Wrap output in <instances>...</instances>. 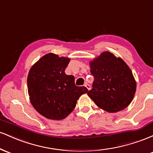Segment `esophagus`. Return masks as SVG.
Wrapping results in <instances>:
<instances>
[{
  "label": "esophagus",
  "instance_id": "obj_1",
  "mask_svg": "<svg viewBox=\"0 0 153 153\" xmlns=\"http://www.w3.org/2000/svg\"><path fill=\"white\" fill-rule=\"evenodd\" d=\"M85 86L87 88V89H88V91L91 89V85H88V83H85Z\"/></svg>",
  "mask_w": 153,
  "mask_h": 153
}]
</instances>
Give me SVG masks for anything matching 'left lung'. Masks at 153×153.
<instances>
[{
    "mask_svg": "<svg viewBox=\"0 0 153 153\" xmlns=\"http://www.w3.org/2000/svg\"><path fill=\"white\" fill-rule=\"evenodd\" d=\"M90 67L94 81L87 94L99 108L114 113L130 104L136 92V81L122 58L104 52L90 62Z\"/></svg>",
    "mask_w": 153,
    "mask_h": 153,
    "instance_id": "8db88e82",
    "label": "left lung"
}]
</instances>
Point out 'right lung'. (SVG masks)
Returning a JSON list of instances; mask_svg holds the SVG:
<instances>
[{"mask_svg": "<svg viewBox=\"0 0 153 153\" xmlns=\"http://www.w3.org/2000/svg\"><path fill=\"white\" fill-rule=\"evenodd\" d=\"M71 59L48 53L31 68L27 87L31 103L38 113L52 120H62L73 111L85 87L75 85L73 75L65 73Z\"/></svg>", "mask_w": 153, "mask_h": 153, "instance_id": "1", "label": "right lung"}]
</instances>
